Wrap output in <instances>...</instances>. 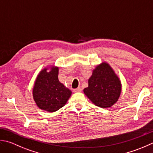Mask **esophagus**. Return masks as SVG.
Returning a JSON list of instances; mask_svg holds the SVG:
<instances>
[{
	"label": "esophagus",
	"instance_id": "34e87169",
	"mask_svg": "<svg viewBox=\"0 0 153 153\" xmlns=\"http://www.w3.org/2000/svg\"><path fill=\"white\" fill-rule=\"evenodd\" d=\"M81 91H82V89H81V88H80V87L73 90V92H81Z\"/></svg>",
	"mask_w": 153,
	"mask_h": 153
}]
</instances>
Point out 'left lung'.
<instances>
[{
    "label": "left lung",
    "mask_w": 153,
    "mask_h": 153,
    "mask_svg": "<svg viewBox=\"0 0 153 153\" xmlns=\"http://www.w3.org/2000/svg\"><path fill=\"white\" fill-rule=\"evenodd\" d=\"M121 85L119 78L106 63L98 65L88 79V86L84 92L98 107H111L119 98Z\"/></svg>",
    "instance_id": "left-lung-1"
}]
</instances>
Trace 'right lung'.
<instances>
[{
  "instance_id": "right-lung-1",
  "label": "right lung",
  "mask_w": 153,
  "mask_h": 153,
  "mask_svg": "<svg viewBox=\"0 0 153 153\" xmlns=\"http://www.w3.org/2000/svg\"><path fill=\"white\" fill-rule=\"evenodd\" d=\"M48 69L44 68L37 76L33 96L40 109L54 112L64 106L72 92L59 82L58 67H51L49 71Z\"/></svg>"
}]
</instances>
